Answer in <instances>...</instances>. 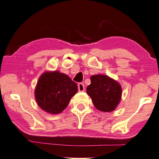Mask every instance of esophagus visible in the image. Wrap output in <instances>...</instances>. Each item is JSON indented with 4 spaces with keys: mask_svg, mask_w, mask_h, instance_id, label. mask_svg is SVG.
I'll return each instance as SVG.
<instances>
[{
    "mask_svg": "<svg viewBox=\"0 0 159 159\" xmlns=\"http://www.w3.org/2000/svg\"><path fill=\"white\" fill-rule=\"evenodd\" d=\"M77 86H78V91H80V92L84 91L85 88H84V84L79 83L78 84H77Z\"/></svg>",
    "mask_w": 159,
    "mask_h": 159,
    "instance_id": "1",
    "label": "esophagus"
}]
</instances>
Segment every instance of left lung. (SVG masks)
I'll use <instances>...</instances> for the list:
<instances>
[{"instance_id": "1", "label": "left lung", "mask_w": 159, "mask_h": 159, "mask_svg": "<svg viewBox=\"0 0 159 159\" xmlns=\"http://www.w3.org/2000/svg\"><path fill=\"white\" fill-rule=\"evenodd\" d=\"M91 82L86 92L91 98L95 108L103 112L115 110L122 96V88L120 84L105 75H92Z\"/></svg>"}]
</instances>
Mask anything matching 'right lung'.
Returning a JSON list of instances; mask_svg holds the SVG:
<instances>
[{
    "label": "right lung",
    "mask_w": 159,
    "mask_h": 159,
    "mask_svg": "<svg viewBox=\"0 0 159 159\" xmlns=\"http://www.w3.org/2000/svg\"><path fill=\"white\" fill-rule=\"evenodd\" d=\"M77 92V84L67 75L48 71L39 78L34 94L40 108L50 114H58L67 107Z\"/></svg>",
    "instance_id": "add662e5"
}]
</instances>
